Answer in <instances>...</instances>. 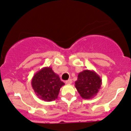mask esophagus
<instances>
[{
  "mask_svg": "<svg viewBox=\"0 0 131 131\" xmlns=\"http://www.w3.org/2000/svg\"><path fill=\"white\" fill-rule=\"evenodd\" d=\"M72 79H69V80H67L66 81V83L67 84H72Z\"/></svg>",
  "mask_w": 131,
  "mask_h": 131,
  "instance_id": "1",
  "label": "esophagus"
}]
</instances>
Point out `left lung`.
Segmentation results:
<instances>
[{
	"label": "left lung",
	"instance_id": "1",
	"mask_svg": "<svg viewBox=\"0 0 131 131\" xmlns=\"http://www.w3.org/2000/svg\"><path fill=\"white\" fill-rule=\"evenodd\" d=\"M75 86L83 99L93 98L102 85V79L93 70H84L80 72L78 79L75 81Z\"/></svg>",
	"mask_w": 131,
	"mask_h": 131
}]
</instances>
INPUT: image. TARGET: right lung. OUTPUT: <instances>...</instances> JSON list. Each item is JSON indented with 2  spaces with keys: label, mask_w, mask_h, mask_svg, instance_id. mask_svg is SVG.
Listing matches in <instances>:
<instances>
[{
  "label": "right lung",
  "mask_w": 131,
  "mask_h": 131,
  "mask_svg": "<svg viewBox=\"0 0 131 131\" xmlns=\"http://www.w3.org/2000/svg\"><path fill=\"white\" fill-rule=\"evenodd\" d=\"M32 87L39 99L51 102L58 98L60 89L64 83L61 81L59 75L50 67H45L34 75L31 80Z\"/></svg>",
  "instance_id": "1"
}]
</instances>
